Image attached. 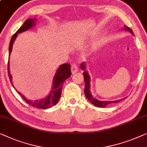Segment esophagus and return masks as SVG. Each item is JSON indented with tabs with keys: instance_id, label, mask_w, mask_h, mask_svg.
Listing matches in <instances>:
<instances>
[{
	"instance_id": "1",
	"label": "esophagus",
	"mask_w": 147,
	"mask_h": 147,
	"mask_svg": "<svg viewBox=\"0 0 147 147\" xmlns=\"http://www.w3.org/2000/svg\"><path fill=\"white\" fill-rule=\"evenodd\" d=\"M78 66L75 65V64H73V65H72L71 66V72L73 74L76 73V72H78Z\"/></svg>"
}]
</instances>
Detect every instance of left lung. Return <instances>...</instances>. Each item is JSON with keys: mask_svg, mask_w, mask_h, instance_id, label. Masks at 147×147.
Returning a JSON list of instances; mask_svg holds the SVG:
<instances>
[{"mask_svg": "<svg viewBox=\"0 0 147 147\" xmlns=\"http://www.w3.org/2000/svg\"><path fill=\"white\" fill-rule=\"evenodd\" d=\"M127 31H129L132 34H133V30H131V28L128 27L127 26L124 25V28ZM80 67L82 70H84L83 72V75H84V82H85V87H84V94H85V96L86 97V98L88 99V100L90 101V102L92 103V105H94V106H96L97 107H105L107 105H108L109 104H111V103H115V102H118L119 101H121V100H115V101H100L97 100L96 98H95L94 97L92 96V95L91 94V92H90V76L89 74L88 73V72L85 70V65H84V63H82L81 65H80Z\"/></svg>", "mask_w": 147, "mask_h": 147, "instance_id": "obj_1", "label": "left lung"}]
</instances>
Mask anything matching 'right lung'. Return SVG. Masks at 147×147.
<instances>
[{
    "label": "right lung",
    "mask_w": 147,
    "mask_h": 147,
    "mask_svg": "<svg viewBox=\"0 0 147 147\" xmlns=\"http://www.w3.org/2000/svg\"><path fill=\"white\" fill-rule=\"evenodd\" d=\"M35 22H36V20L32 19V18H29V19L26 20L25 22H24V24L21 26V27L16 31L15 34H13V36H12L11 42H10L9 45V57L10 55H11L12 49V45H13V43L14 42V40H15L18 33L24 32L26 31V30L30 29V28L33 27V26H34ZM8 73H9L10 81H11L12 86L14 87L13 84H12V76L11 73H10L9 70V61H8ZM71 65H69V64L68 63H65L63 64V65L60 66L59 69H57V73H56L55 76H54L52 89H51L50 93L48 94V96H46V98L41 99V100H28V99L26 98L23 95L20 93V92L17 91V90H16V91H17L18 93L22 96V98H23L28 105H31V106L34 107H36V108L38 109H49L54 106V105H55L57 103L58 101H59L61 95L62 88H63L64 82H65V80H67L68 78H69L70 76H71Z\"/></svg>",
    "instance_id": "right-lung-1"
}]
</instances>
